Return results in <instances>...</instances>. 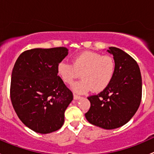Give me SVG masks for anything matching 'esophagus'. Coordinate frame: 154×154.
Segmentation results:
<instances>
[{"instance_id":"34e87169","label":"esophagus","mask_w":154,"mask_h":154,"mask_svg":"<svg viewBox=\"0 0 154 154\" xmlns=\"http://www.w3.org/2000/svg\"><path fill=\"white\" fill-rule=\"evenodd\" d=\"M80 98H81V97H80V96L77 95V94H74V100H79V99H80Z\"/></svg>"}]
</instances>
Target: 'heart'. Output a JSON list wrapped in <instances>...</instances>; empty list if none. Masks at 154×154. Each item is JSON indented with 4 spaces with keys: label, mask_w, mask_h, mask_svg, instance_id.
Wrapping results in <instances>:
<instances>
[{
    "label": "heart",
    "mask_w": 154,
    "mask_h": 154,
    "mask_svg": "<svg viewBox=\"0 0 154 154\" xmlns=\"http://www.w3.org/2000/svg\"><path fill=\"white\" fill-rule=\"evenodd\" d=\"M116 63L112 57L93 51H83L73 57L72 63L61 61L57 67V74L65 83L72 84L80 77L82 80L72 86V89L83 94L91 88L100 92L109 86L114 78Z\"/></svg>",
    "instance_id": "1"
}]
</instances>
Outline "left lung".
<instances>
[{
    "label": "left lung",
    "instance_id": "obj_1",
    "mask_svg": "<svg viewBox=\"0 0 154 154\" xmlns=\"http://www.w3.org/2000/svg\"><path fill=\"white\" fill-rule=\"evenodd\" d=\"M116 63L114 78L97 94L88 97L91 106L85 114L91 125L112 130L127 124L139 109L142 100L140 69L136 60L122 50H107Z\"/></svg>",
    "mask_w": 154,
    "mask_h": 154
}]
</instances>
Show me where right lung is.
Masks as SVG:
<instances>
[{"instance_id": "obj_1", "label": "right lung", "mask_w": 154, "mask_h": 154, "mask_svg": "<svg viewBox=\"0 0 154 154\" xmlns=\"http://www.w3.org/2000/svg\"><path fill=\"white\" fill-rule=\"evenodd\" d=\"M64 47L25 51L14 65L10 84L12 106L20 120L35 133L57 131L73 94L57 75V67L68 55Z\"/></svg>"}]
</instances>
